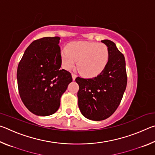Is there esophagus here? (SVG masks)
<instances>
[{
  "mask_svg": "<svg viewBox=\"0 0 155 155\" xmlns=\"http://www.w3.org/2000/svg\"><path fill=\"white\" fill-rule=\"evenodd\" d=\"M72 80L74 81L76 79V78H77V75L74 74V73H72Z\"/></svg>",
  "mask_w": 155,
  "mask_h": 155,
  "instance_id": "34e87169",
  "label": "esophagus"
}]
</instances>
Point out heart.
Masks as SVG:
<instances>
[{"mask_svg": "<svg viewBox=\"0 0 155 155\" xmlns=\"http://www.w3.org/2000/svg\"><path fill=\"white\" fill-rule=\"evenodd\" d=\"M61 61L65 70H70L75 66L85 77H97L108 64L109 51L103 44L79 41L69 44L68 48L61 49Z\"/></svg>", "mask_w": 155, "mask_h": 155, "instance_id": "heart-1", "label": "heart"}]
</instances>
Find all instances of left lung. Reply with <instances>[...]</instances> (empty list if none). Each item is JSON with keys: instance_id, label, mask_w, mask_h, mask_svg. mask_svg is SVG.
Returning a JSON list of instances; mask_svg holds the SVG:
<instances>
[{"instance_id": "8db88e82", "label": "left lung", "mask_w": 155, "mask_h": 155, "mask_svg": "<svg viewBox=\"0 0 155 155\" xmlns=\"http://www.w3.org/2000/svg\"><path fill=\"white\" fill-rule=\"evenodd\" d=\"M109 51V59L101 74L92 78L77 77L78 104L84 117L94 121L105 120L121 102L127 83L125 58L114 42L101 41Z\"/></svg>"}]
</instances>
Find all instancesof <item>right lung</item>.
I'll list each match as a JSON object with an SVG mask.
<instances>
[{
    "label": "right lung",
    "instance_id": "1",
    "mask_svg": "<svg viewBox=\"0 0 155 155\" xmlns=\"http://www.w3.org/2000/svg\"><path fill=\"white\" fill-rule=\"evenodd\" d=\"M59 37H45L26 49L17 70L18 87L25 107L39 116L55 113L72 75L61 69Z\"/></svg>",
    "mask_w": 155,
    "mask_h": 155
}]
</instances>
